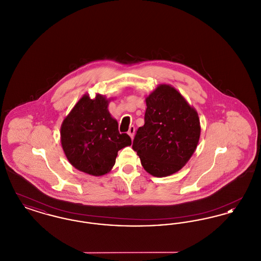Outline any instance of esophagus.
<instances>
[{
	"mask_svg": "<svg viewBox=\"0 0 261 261\" xmlns=\"http://www.w3.org/2000/svg\"><path fill=\"white\" fill-rule=\"evenodd\" d=\"M128 134H129V136L131 137V139H133V138H134V134H135V126L131 125V126L129 127Z\"/></svg>",
	"mask_w": 261,
	"mask_h": 261,
	"instance_id": "34e87169",
	"label": "esophagus"
}]
</instances>
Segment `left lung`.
I'll list each match as a JSON object with an SVG mask.
<instances>
[{"mask_svg":"<svg viewBox=\"0 0 261 261\" xmlns=\"http://www.w3.org/2000/svg\"><path fill=\"white\" fill-rule=\"evenodd\" d=\"M145 124L139 127L132 148L145 170L164 177L180 170L199 143L197 112L169 85H160L146 99Z\"/></svg>","mask_w":261,"mask_h":261,"instance_id":"8db88e82","label":"left lung"}]
</instances>
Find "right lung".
<instances>
[{
	"label": "right lung",
	"mask_w": 261,
	"mask_h": 261,
	"mask_svg": "<svg viewBox=\"0 0 261 261\" xmlns=\"http://www.w3.org/2000/svg\"><path fill=\"white\" fill-rule=\"evenodd\" d=\"M102 95H84L65 117L61 128L62 149L76 169L100 176L115 163L117 152L131 145V138L120 134L118 123L108 111Z\"/></svg>",
	"instance_id": "add662e5"
}]
</instances>
